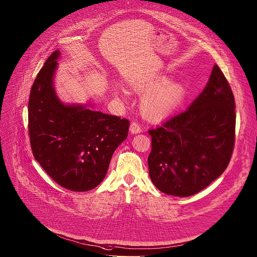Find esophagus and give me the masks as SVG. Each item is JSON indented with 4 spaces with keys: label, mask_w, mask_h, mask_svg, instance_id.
I'll return each instance as SVG.
<instances>
[{
    "label": "esophagus",
    "mask_w": 257,
    "mask_h": 257,
    "mask_svg": "<svg viewBox=\"0 0 257 257\" xmlns=\"http://www.w3.org/2000/svg\"><path fill=\"white\" fill-rule=\"evenodd\" d=\"M129 130H130V132H131L132 134L141 133V132H142V126H141L139 123L132 122V123L130 124V128H129Z\"/></svg>",
    "instance_id": "obj_1"
}]
</instances>
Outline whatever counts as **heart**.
Listing matches in <instances>:
<instances>
[{"label": "heart", "instance_id": "heart-1", "mask_svg": "<svg viewBox=\"0 0 257 257\" xmlns=\"http://www.w3.org/2000/svg\"><path fill=\"white\" fill-rule=\"evenodd\" d=\"M132 89L136 93L151 91L142 103V109L146 116L151 118L163 117L173 112L181 103L186 94L184 83L180 81H168L163 75L149 76L132 83Z\"/></svg>", "mask_w": 257, "mask_h": 257}]
</instances>
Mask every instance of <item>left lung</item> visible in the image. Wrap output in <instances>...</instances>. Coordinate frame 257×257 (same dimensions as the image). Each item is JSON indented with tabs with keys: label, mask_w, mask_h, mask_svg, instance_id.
Returning a JSON list of instances; mask_svg holds the SVG:
<instances>
[{
	"label": "left lung",
	"mask_w": 257,
	"mask_h": 257,
	"mask_svg": "<svg viewBox=\"0 0 257 257\" xmlns=\"http://www.w3.org/2000/svg\"><path fill=\"white\" fill-rule=\"evenodd\" d=\"M149 175L169 195L190 196L226 169L234 146L235 111L230 85L215 65L206 88L189 108L149 130Z\"/></svg>",
	"instance_id": "left-lung-1"
}]
</instances>
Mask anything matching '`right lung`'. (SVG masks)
I'll use <instances>...</instances> for the list:
<instances>
[{
    "instance_id": "add662e5",
    "label": "right lung",
    "mask_w": 257,
    "mask_h": 257,
    "mask_svg": "<svg viewBox=\"0 0 257 257\" xmlns=\"http://www.w3.org/2000/svg\"><path fill=\"white\" fill-rule=\"evenodd\" d=\"M59 57V50L49 56L32 85L28 105L31 148L34 158L60 186L89 191L105 178L130 123L88 105L62 103L54 88Z\"/></svg>"
}]
</instances>
